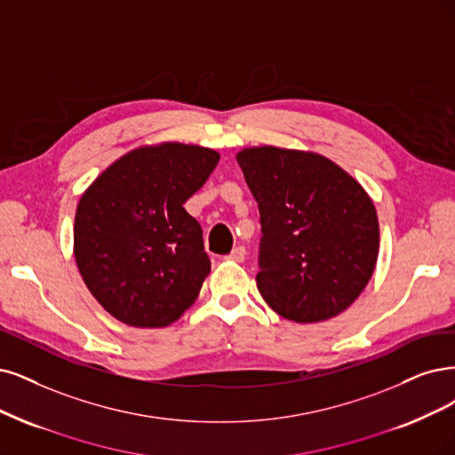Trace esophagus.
Wrapping results in <instances>:
<instances>
[{
    "instance_id": "34e87169",
    "label": "esophagus",
    "mask_w": 455,
    "mask_h": 455,
    "mask_svg": "<svg viewBox=\"0 0 455 455\" xmlns=\"http://www.w3.org/2000/svg\"><path fill=\"white\" fill-rule=\"evenodd\" d=\"M225 259H227V260H230V262H242V260L245 259V247H242V245L234 247Z\"/></svg>"
}]
</instances>
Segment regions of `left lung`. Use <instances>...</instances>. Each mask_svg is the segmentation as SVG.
<instances>
[{"instance_id": "left-lung-1", "label": "left lung", "mask_w": 455, "mask_h": 455, "mask_svg": "<svg viewBox=\"0 0 455 455\" xmlns=\"http://www.w3.org/2000/svg\"><path fill=\"white\" fill-rule=\"evenodd\" d=\"M259 202L257 287L292 323L338 316L375 272L380 232L371 196L339 164L304 149L243 148L236 154Z\"/></svg>"}]
</instances>
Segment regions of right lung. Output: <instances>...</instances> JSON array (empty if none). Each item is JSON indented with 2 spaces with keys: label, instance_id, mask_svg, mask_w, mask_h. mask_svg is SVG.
I'll list each match as a JSON object with an SVG mask.
<instances>
[{
  "label": "right lung",
  "instance_id": "right-lung-1",
  "mask_svg": "<svg viewBox=\"0 0 455 455\" xmlns=\"http://www.w3.org/2000/svg\"><path fill=\"white\" fill-rule=\"evenodd\" d=\"M215 149L161 142L116 159L82 193L78 272L100 307L134 328H164L189 309L210 274L202 228L183 204L206 183Z\"/></svg>",
  "mask_w": 455,
  "mask_h": 455
}]
</instances>
